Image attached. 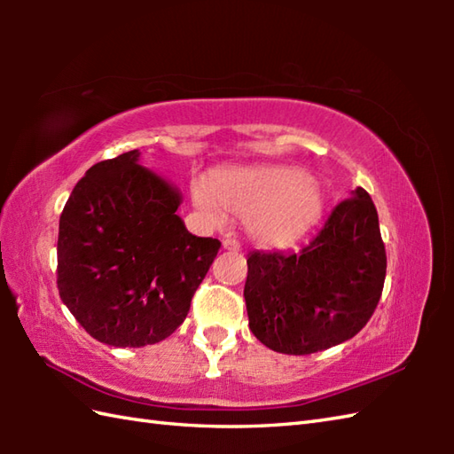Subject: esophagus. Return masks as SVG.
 <instances>
[{"instance_id": "1", "label": "esophagus", "mask_w": 454, "mask_h": 454, "mask_svg": "<svg viewBox=\"0 0 454 454\" xmlns=\"http://www.w3.org/2000/svg\"><path fill=\"white\" fill-rule=\"evenodd\" d=\"M222 247L228 249V252H238L239 242H238V239H234V238H226L224 242H222Z\"/></svg>"}]
</instances>
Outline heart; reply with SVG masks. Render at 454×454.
I'll return each instance as SVG.
<instances>
[{"mask_svg":"<svg viewBox=\"0 0 454 454\" xmlns=\"http://www.w3.org/2000/svg\"><path fill=\"white\" fill-rule=\"evenodd\" d=\"M199 210L220 222L224 210L247 218L257 244L285 247L302 238L324 212V191L317 181L288 166H262L222 171L212 181L192 183Z\"/></svg>","mask_w":454,"mask_h":454,"instance_id":"b5f03b06","label":"heart"}]
</instances>
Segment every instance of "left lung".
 Instances as JSON below:
<instances>
[{
    "label": "left lung",
    "mask_w": 454,
    "mask_h": 454,
    "mask_svg": "<svg viewBox=\"0 0 454 454\" xmlns=\"http://www.w3.org/2000/svg\"><path fill=\"white\" fill-rule=\"evenodd\" d=\"M387 249L363 187L337 205L301 252L247 255L249 330L269 349L310 355L359 333L380 301Z\"/></svg>",
    "instance_id": "1"
}]
</instances>
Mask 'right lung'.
I'll use <instances>...</instances> for the list:
<instances>
[{"mask_svg": "<svg viewBox=\"0 0 454 454\" xmlns=\"http://www.w3.org/2000/svg\"><path fill=\"white\" fill-rule=\"evenodd\" d=\"M130 150L95 163L74 187L58 230V293L95 340L144 347L185 320L220 249L177 215L181 192Z\"/></svg>", "mask_w": 454, "mask_h": 454, "instance_id": "1", "label": "right lung"}]
</instances>
